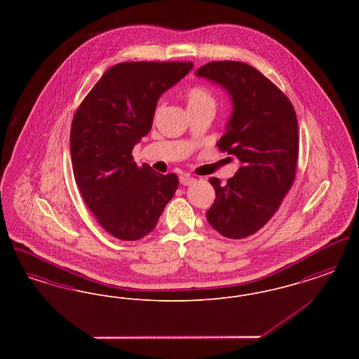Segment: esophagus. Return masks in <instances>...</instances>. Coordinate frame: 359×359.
Returning a JSON list of instances; mask_svg holds the SVG:
<instances>
[{
    "instance_id": "esophagus-1",
    "label": "esophagus",
    "mask_w": 359,
    "mask_h": 359,
    "mask_svg": "<svg viewBox=\"0 0 359 359\" xmlns=\"http://www.w3.org/2000/svg\"><path fill=\"white\" fill-rule=\"evenodd\" d=\"M179 180H180L182 186H191L192 183H195V179L192 176H189V175H182L179 177Z\"/></svg>"
}]
</instances>
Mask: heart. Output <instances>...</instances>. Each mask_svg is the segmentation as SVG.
<instances>
[{
    "label": "heart",
    "mask_w": 359,
    "mask_h": 359,
    "mask_svg": "<svg viewBox=\"0 0 359 359\" xmlns=\"http://www.w3.org/2000/svg\"><path fill=\"white\" fill-rule=\"evenodd\" d=\"M188 109L212 107L215 109V98L205 86L194 85L188 87L184 93Z\"/></svg>",
    "instance_id": "1"
}]
</instances>
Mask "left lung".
I'll list each match as a JSON object with an SVG mask.
<instances>
[{
	"mask_svg": "<svg viewBox=\"0 0 359 359\" xmlns=\"http://www.w3.org/2000/svg\"><path fill=\"white\" fill-rule=\"evenodd\" d=\"M196 76L229 93L233 113L218 147L241 161L226 184L218 177L208 180L215 201L205 212L207 221L226 238H245L273 217L293 184L299 157L296 111L277 86L246 63L211 62Z\"/></svg>",
	"mask_w": 359,
	"mask_h": 359,
	"instance_id": "left-lung-1",
	"label": "left lung"
}]
</instances>
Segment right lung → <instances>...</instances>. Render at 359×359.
Segmentation results:
<instances>
[{
	"instance_id": "1",
	"label": "right lung",
	"mask_w": 359,
	"mask_h": 359,
	"mask_svg": "<svg viewBox=\"0 0 359 359\" xmlns=\"http://www.w3.org/2000/svg\"><path fill=\"white\" fill-rule=\"evenodd\" d=\"M191 62H123L107 69L79 104L69 135L74 177L90 211L116 238L149 234L179 186L175 173L138 167L132 151L152 128L157 101Z\"/></svg>"
}]
</instances>
